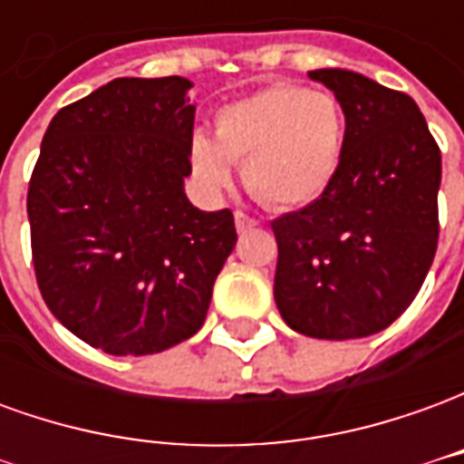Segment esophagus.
<instances>
[{
    "instance_id": "obj_1",
    "label": "esophagus",
    "mask_w": 464,
    "mask_h": 464,
    "mask_svg": "<svg viewBox=\"0 0 464 464\" xmlns=\"http://www.w3.org/2000/svg\"><path fill=\"white\" fill-rule=\"evenodd\" d=\"M233 218H236V231L238 233L251 231V228H256V226H258V221H256V218H251L248 213H243V211H236V216H233Z\"/></svg>"
}]
</instances>
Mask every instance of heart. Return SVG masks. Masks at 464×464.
I'll return each mask as SVG.
<instances>
[{"label":"heart","instance_id":"heart-1","mask_svg":"<svg viewBox=\"0 0 464 464\" xmlns=\"http://www.w3.org/2000/svg\"><path fill=\"white\" fill-rule=\"evenodd\" d=\"M345 116L323 89L271 84L223 106L213 141L196 133L191 169L208 191H226L231 163H243L246 188L271 208H301L318 201L338 173Z\"/></svg>","mask_w":464,"mask_h":464}]
</instances>
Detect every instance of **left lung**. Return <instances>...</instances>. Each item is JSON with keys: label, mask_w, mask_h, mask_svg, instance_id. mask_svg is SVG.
<instances>
[{"label": "left lung", "mask_w": 464, "mask_h": 464, "mask_svg": "<svg viewBox=\"0 0 464 464\" xmlns=\"http://www.w3.org/2000/svg\"><path fill=\"white\" fill-rule=\"evenodd\" d=\"M345 114L335 179L318 201L271 223L276 305L293 331L348 341L398 321L438 251L442 159L402 92L348 69H315Z\"/></svg>", "instance_id": "8db88e82"}]
</instances>
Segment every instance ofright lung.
Wrapping results in <instances>:
<instances>
[{"label": "right lung", "instance_id": "add662e5", "mask_svg": "<svg viewBox=\"0 0 464 464\" xmlns=\"http://www.w3.org/2000/svg\"><path fill=\"white\" fill-rule=\"evenodd\" d=\"M191 82L114 79L52 119L26 213L42 298L76 338L109 355H151L206 321L236 246L233 213L183 191Z\"/></svg>", "mask_w": 464, "mask_h": 464}]
</instances>
